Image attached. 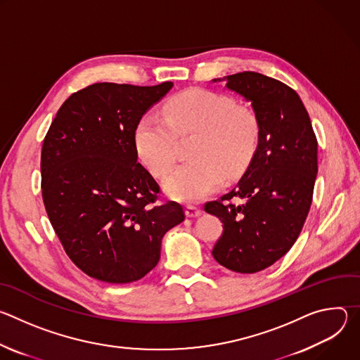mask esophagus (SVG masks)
<instances>
[{
	"label": "esophagus",
	"instance_id": "esophagus-1",
	"mask_svg": "<svg viewBox=\"0 0 360 360\" xmlns=\"http://www.w3.org/2000/svg\"><path fill=\"white\" fill-rule=\"evenodd\" d=\"M185 214H186L188 218H196V217H199L202 214V211L198 207H195V205H186Z\"/></svg>",
	"mask_w": 360,
	"mask_h": 360
}]
</instances>
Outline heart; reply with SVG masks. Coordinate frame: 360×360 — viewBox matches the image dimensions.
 Here are the masks:
<instances>
[{
	"mask_svg": "<svg viewBox=\"0 0 360 360\" xmlns=\"http://www.w3.org/2000/svg\"><path fill=\"white\" fill-rule=\"evenodd\" d=\"M162 114H143L134 139L141 162L162 178L176 161L178 138L196 135L189 150L192 161L175 168L164 181L165 192L176 200L189 203L214 193L226 176L242 175L258 150V115L228 95L188 89L172 96Z\"/></svg>",
	"mask_w": 360,
	"mask_h": 360,
	"instance_id": "1",
	"label": "heart"
}]
</instances>
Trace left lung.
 <instances>
[{"label": "left lung", "mask_w": 360, "mask_h": 360, "mask_svg": "<svg viewBox=\"0 0 360 360\" xmlns=\"http://www.w3.org/2000/svg\"><path fill=\"white\" fill-rule=\"evenodd\" d=\"M224 79L250 101L261 141L238 185L205 203V211L224 224L212 249L215 261L255 274L281 259L303 228L318 174V141L302 99L286 84L252 71Z\"/></svg>", "instance_id": "8db88e82"}]
</instances>
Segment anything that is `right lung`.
Segmentation results:
<instances>
[{"label": "right lung", "mask_w": 360, "mask_h": 360, "mask_svg": "<svg viewBox=\"0 0 360 360\" xmlns=\"http://www.w3.org/2000/svg\"><path fill=\"white\" fill-rule=\"evenodd\" d=\"M98 82L58 110L41 150L45 211L70 259L88 276L129 283L157 266L164 235L185 219L138 162L135 127L172 88Z\"/></svg>", "instance_id": "right-lung-1"}]
</instances>
